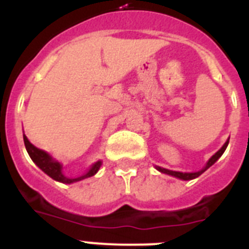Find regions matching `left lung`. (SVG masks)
<instances>
[{"label":"left lung","mask_w":249,"mask_h":249,"mask_svg":"<svg viewBox=\"0 0 249 249\" xmlns=\"http://www.w3.org/2000/svg\"><path fill=\"white\" fill-rule=\"evenodd\" d=\"M228 142H230V140H227V142L222 146V148L219 149L218 152H215L214 155L212 156V157L210 158V160L207 162L206 166L203 167V168L201 169V171H198V172H191V173H186V172H176V171H169V169H166V168H162V167H158L156 166V168L160 171V172L162 173H166V175H169V176H173V177L176 178H179V179H183V181H190V179H193V178H197L198 176H201L202 173L204 172V171H207V169L210 168L212 164H214V162L217 160H218L219 157H221L222 155H223V152L226 151V148H227L228 146Z\"/></svg>","instance_id":"8db88e82"}]
</instances>
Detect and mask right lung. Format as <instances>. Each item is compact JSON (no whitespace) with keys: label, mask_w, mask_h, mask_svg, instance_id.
<instances>
[{"label":"right lung","mask_w":249,"mask_h":249,"mask_svg":"<svg viewBox=\"0 0 249 249\" xmlns=\"http://www.w3.org/2000/svg\"><path fill=\"white\" fill-rule=\"evenodd\" d=\"M23 142H25L26 149H27V153L30 155L31 160H34L35 163H36L39 168L42 169L46 175L50 176L52 179L62 182V183H74V182L82 181L85 178L92 177V176H94L98 172V169H100L101 164H102V162L98 160V162H96L94 164H92L91 168L89 169V172L85 173V175L81 176V177L68 178L62 173V164L59 163V162H57V160H54L53 158L48 155L47 152L35 147L34 144L31 143L30 141L27 140V137H26L25 135H23Z\"/></svg>","instance_id":"right-lung-1"}]
</instances>
